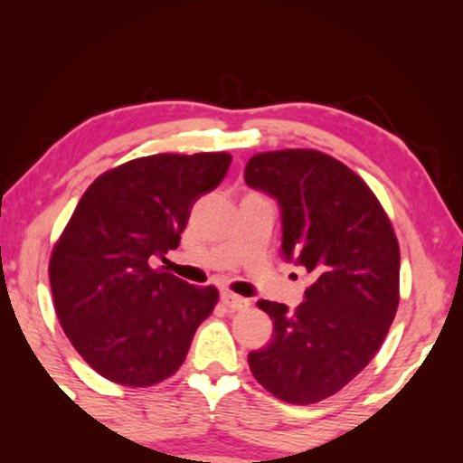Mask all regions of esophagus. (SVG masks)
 <instances>
[{
    "label": "esophagus",
    "instance_id": "1",
    "mask_svg": "<svg viewBox=\"0 0 463 463\" xmlns=\"http://www.w3.org/2000/svg\"><path fill=\"white\" fill-rule=\"evenodd\" d=\"M221 301H223L225 307L233 309V312H242V309L250 307L249 299H244V297H240L236 293H230V290H223V293H221Z\"/></svg>",
    "mask_w": 463,
    "mask_h": 463
}]
</instances>
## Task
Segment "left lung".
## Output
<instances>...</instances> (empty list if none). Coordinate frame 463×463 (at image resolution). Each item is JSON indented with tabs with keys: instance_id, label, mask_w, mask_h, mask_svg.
<instances>
[{
	"instance_id": "left-lung-1",
	"label": "left lung",
	"mask_w": 463,
	"mask_h": 463,
	"mask_svg": "<svg viewBox=\"0 0 463 463\" xmlns=\"http://www.w3.org/2000/svg\"><path fill=\"white\" fill-rule=\"evenodd\" d=\"M244 181L278 200L282 255L312 276L293 312L257 303L274 337L249 354L250 371L284 402H320L371 363L390 331L401 299L396 233L369 185L322 151L257 154Z\"/></svg>"
}]
</instances>
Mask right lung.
Segmentation results:
<instances>
[{
	"mask_svg": "<svg viewBox=\"0 0 463 463\" xmlns=\"http://www.w3.org/2000/svg\"><path fill=\"white\" fill-rule=\"evenodd\" d=\"M230 164L225 151L137 157L81 195L48 271L62 331L99 375L147 388L179 371L219 293L156 263L179 246L195 200Z\"/></svg>",
	"mask_w": 463,
	"mask_h": 463,
	"instance_id": "obj_1",
	"label": "right lung"
}]
</instances>
